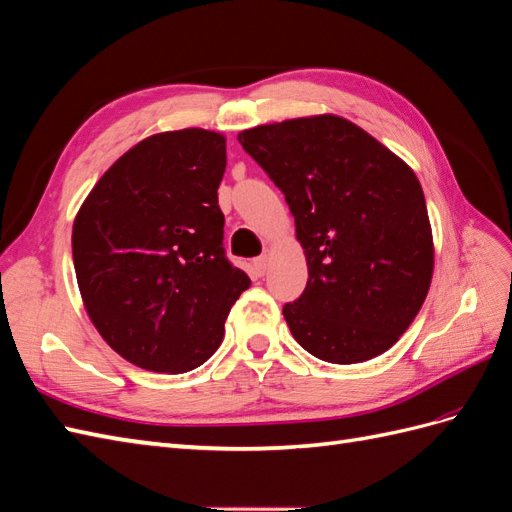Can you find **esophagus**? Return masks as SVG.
I'll return each instance as SVG.
<instances>
[{
	"instance_id": "obj_1",
	"label": "esophagus",
	"mask_w": 512,
	"mask_h": 512,
	"mask_svg": "<svg viewBox=\"0 0 512 512\" xmlns=\"http://www.w3.org/2000/svg\"><path fill=\"white\" fill-rule=\"evenodd\" d=\"M269 254H263V256H258L256 260H254V271L258 273V276H265L267 273V269H269Z\"/></svg>"
}]
</instances>
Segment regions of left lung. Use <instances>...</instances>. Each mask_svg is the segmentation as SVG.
<instances>
[{
	"label": "left lung",
	"mask_w": 512,
	"mask_h": 512,
	"mask_svg": "<svg viewBox=\"0 0 512 512\" xmlns=\"http://www.w3.org/2000/svg\"><path fill=\"white\" fill-rule=\"evenodd\" d=\"M239 143L295 217L308 265L302 297L282 308L295 341L334 365L384 354L417 317L434 271L415 171L339 115L265 123Z\"/></svg>",
	"instance_id": "left-lung-1"
}]
</instances>
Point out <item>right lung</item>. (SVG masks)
<instances>
[{
  "label": "right lung",
  "instance_id": "right-lung-1",
  "mask_svg": "<svg viewBox=\"0 0 512 512\" xmlns=\"http://www.w3.org/2000/svg\"><path fill=\"white\" fill-rule=\"evenodd\" d=\"M223 171V134L158 132L112 162L73 221L86 315L136 367L184 373L204 365L252 284L221 247Z\"/></svg>",
  "mask_w": 512,
  "mask_h": 512
}]
</instances>
